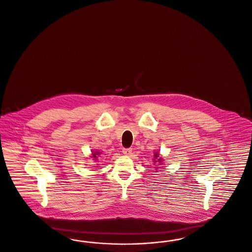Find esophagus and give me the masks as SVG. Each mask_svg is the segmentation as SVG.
<instances>
[{
  "mask_svg": "<svg viewBox=\"0 0 252 252\" xmlns=\"http://www.w3.org/2000/svg\"><path fill=\"white\" fill-rule=\"evenodd\" d=\"M122 153L126 156H130L131 153H132V149L131 148H124Z\"/></svg>",
  "mask_w": 252,
  "mask_h": 252,
  "instance_id": "1",
  "label": "esophagus"
}]
</instances>
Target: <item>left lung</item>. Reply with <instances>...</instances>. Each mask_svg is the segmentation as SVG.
<instances>
[{"instance_id": "1", "label": "left lung", "mask_w": 252, "mask_h": 252, "mask_svg": "<svg viewBox=\"0 0 252 252\" xmlns=\"http://www.w3.org/2000/svg\"><path fill=\"white\" fill-rule=\"evenodd\" d=\"M153 160H154V164H155V165H157V164H158L159 165H163V164H162V163H163V159L159 157V154H158V153H155L154 159H153ZM155 167H156V170L157 171V168H158L159 166H155Z\"/></svg>"}]
</instances>
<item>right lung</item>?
<instances>
[{"label": "right lung", "instance_id": "right-lung-1", "mask_svg": "<svg viewBox=\"0 0 252 252\" xmlns=\"http://www.w3.org/2000/svg\"><path fill=\"white\" fill-rule=\"evenodd\" d=\"M101 153L100 152H98V151H92V158H94L95 159V161H97V157H99V155H100Z\"/></svg>", "mask_w": 252, "mask_h": 252}]
</instances>
